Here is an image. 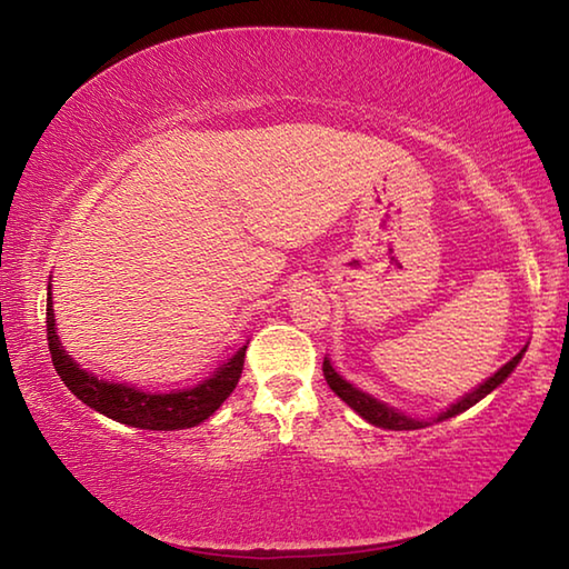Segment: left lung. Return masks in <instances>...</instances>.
<instances>
[{
  "label": "left lung",
  "instance_id": "8db88e82",
  "mask_svg": "<svg viewBox=\"0 0 569 569\" xmlns=\"http://www.w3.org/2000/svg\"><path fill=\"white\" fill-rule=\"evenodd\" d=\"M522 353H525V349L519 351L512 361H507L502 369H499L495 377H489L485 383H481L479 389H475L471 393H467L465 399H459L457 403H451V407L445 411V413H439V419L437 421H445V419H449V417H457V413H461V411H467L469 407H475L477 401H481L487 397L489 391H495L499 383H502L509 373L515 371V366L519 363V359H522ZM323 377H326V381H329V387L339 393V397L349 403V407L359 413V417H363L366 421L369 423H373V427H381V429H393V431H407V429H419V427H427V421H413V419H409V417H403V413H399V411H393L391 407H387V403H381V401H377V399H371L369 393H363V391H359L356 387H351L349 381H343L339 373L333 371V366L329 363V361H323Z\"/></svg>",
  "mask_w": 569,
  "mask_h": 569
}]
</instances>
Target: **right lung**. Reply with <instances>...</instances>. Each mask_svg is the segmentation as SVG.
<instances>
[{"label":"right lung","mask_w":569,"mask_h":569,"mask_svg":"<svg viewBox=\"0 0 569 569\" xmlns=\"http://www.w3.org/2000/svg\"><path fill=\"white\" fill-rule=\"evenodd\" d=\"M47 346H50L54 371L60 373L64 387L70 389L77 399L114 421L152 431L188 429L196 427L200 421H206L210 413L230 397V391L236 389L240 373H243L246 359L243 346V349L230 356L213 377L206 379L203 383L170 393H146L140 389L124 387V383L102 381L80 369V363H74L70 359V353H64L60 346V339H57L54 331L52 293H47Z\"/></svg>","instance_id":"1"}]
</instances>
